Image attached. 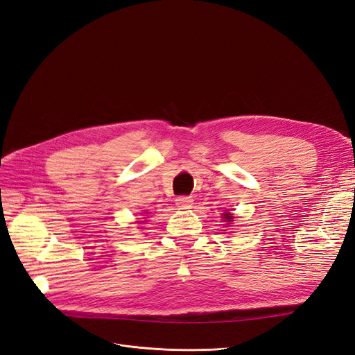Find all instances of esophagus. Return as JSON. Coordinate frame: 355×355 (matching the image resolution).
Wrapping results in <instances>:
<instances>
[{"mask_svg": "<svg viewBox=\"0 0 355 355\" xmlns=\"http://www.w3.org/2000/svg\"><path fill=\"white\" fill-rule=\"evenodd\" d=\"M175 205L180 209H189L193 207V199L190 196H181L175 199Z\"/></svg>", "mask_w": 355, "mask_h": 355, "instance_id": "obj_1", "label": "esophagus"}]
</instances>
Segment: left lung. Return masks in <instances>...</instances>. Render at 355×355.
Returning <instances> with one entry per match:
<instances>
[{"label":"left lung","instance_id":"left-lung-1","mask_svg":"<svg viewBox=\"0 0 355 355\" xmlns=\"http://www.w3.org/2000/svg\"><path fill=\"white\" fill-rule=\"evenodd\" d=\"M221 218L224 220V223H227V224H232V223H233V220H234V216H233V214H230V212H224Z\"/></svg>","mask_w":355,"mask_h":355}]
</instances>
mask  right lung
Wrapping results in <instances>:
<instances>
[{"label":"right lung","instance_id":"add662e5","mask_svg":"<svg viewBox=\"0 0 355 355\" xmlns=\"http://www.w3.org/2000/svg\"><path fill=\"white\" fill-rule=\"evenodd\" d=\"M143 214H147V212H143Z\"/></svg>","mask_w":355,"mask_h":355}]
</instances>
